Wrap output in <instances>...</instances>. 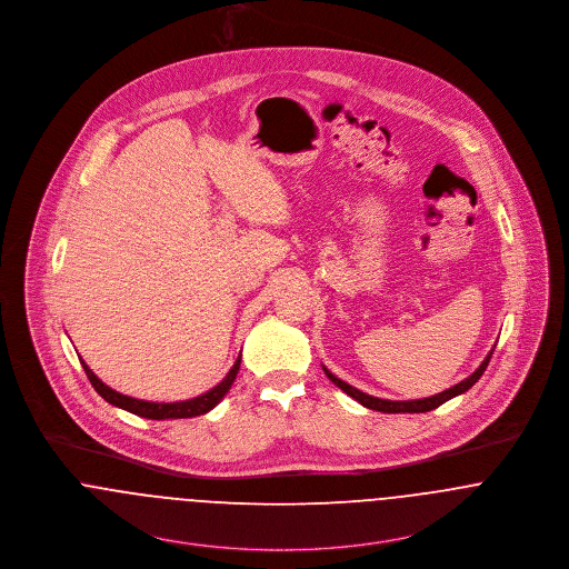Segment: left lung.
Here are the masks:
<instances>
[{
	"mask_svg": "<svg viewBox=\"0 0 569 569\" xmlns=\"http://www.w3.org/2000/svg\"><path fill=\"white\" fill-rule=\"evenodd\" d=\"M492 352H495V348L488 352V357L481 361V366L475 369V371H472L468 378H465L462 382L453 385L451 389H447V391H442V393H436L432 398H423V400H380V398L368 396V393H363V391H359V389L350 387L348 382L339 380V378L333 376V373H331L327 368H325V373L329 376V380H331L333 385H337L343 393H348L350 398H355L359 403H363L366 408H371V410H378V412H428V410H435V408H438L440 403H445V401H449L451 398H456V396H462L465 391H468V389H470V387L481 378V373L486 371V368H488V363H490V359H492Z\"/></svg>",
	"mask_w": 569,
	"mask_h": 569,
	"instance_id": "1",
	"label": "left lung"
}]
</instances>
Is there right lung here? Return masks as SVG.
<instances>
[{
  "instance_id": "right-lung-1",
  "label": "right lung",
  "mask_w": 569,
  "mask_h": 569,
  "mask_svg": "<svg viewBox=\"0 0 569 569\" xmlns=\"http://www.w3.org/2000/svg\"><path fill=\"white\" fill-rule=\"evenodd\" d=\"M81 366L86 369V376L90 378L92 387L97 389V393L101 396L102 400L109 401V403H113V406H118L122 410H129V412H133L137 417L163 421V419H189V417H198V415L212 410L219 401L223 400V396L230 391V387L234 385L236 373L240 369V357L236 359L234 368L228 371V376L217 387H212L210 391L201 393V396L193 398V400L184 401L134 400V398L122 396V393L113 391L111 387H107L101 378L92 369L88 368L83 361H81Z\"/></svg>"
}]
</instances>
